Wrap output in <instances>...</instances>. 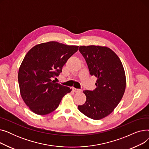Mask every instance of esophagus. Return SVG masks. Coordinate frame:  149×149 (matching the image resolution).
Segmentation results:
<instances>
[{
  "label": "esophagus",
  "mask_w": 149,
  "mask_h": 149,
  "mask_svg": "<svg viewBox=\"0 0 149 149\" xmlns=\"http://www.w3.org/2000/svg\"><path fill=\"white\" fill-rule=\"evenodd\" d=\"M73 91L75 92H81L82 90L81 89H76V88H73Z\"/></svg>",
  "instance_id": "esophagus-1"
}]
</instances>
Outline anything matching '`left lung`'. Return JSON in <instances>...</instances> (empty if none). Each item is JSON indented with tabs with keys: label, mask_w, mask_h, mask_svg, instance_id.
<instances>
[{
	"label": "left lung",
	"mask_w": 149,
	"mask_h": 149,
	"mask_svg": "<svg viewBox=\"0 0 149 149\" xmlns=\"http://www.w3.org/2000/svg\"><path fill=\"white\" fill-rule=\"evenodd\" d=\"M79 50L90 74L98 79L95 89L83 91L86 101L78 108L91 119H102L113 112L124 95L126 83L123 66L118 56L107 47L83 46Z\"/></svg>",
	"instance_id": "obj_1"
}]
</instances>
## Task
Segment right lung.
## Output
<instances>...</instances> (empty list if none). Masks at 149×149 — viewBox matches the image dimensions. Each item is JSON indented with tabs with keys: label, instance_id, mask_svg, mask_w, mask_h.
I'll list each match as a JSON object with an SVG mask.
<instances>
[{
	"label": "right lung",
	"instance_id": "1",
	"mask_svg": "<svg viewBox=\"0 0 149 149\" xmlns=\"http://www.w3.org/2000/svg\"><path fill=\"white\" fill-rule=\"evenodd\" d=\"M78 48L49 42L36 45L26 54L19 70L18 81L22 98L31 111L42 115L50 113L71 91L53 79L62 72L63 66Z\"/></svg>",
	"mask_w": 149,
	"mask_h": 149
}]
</instances>
